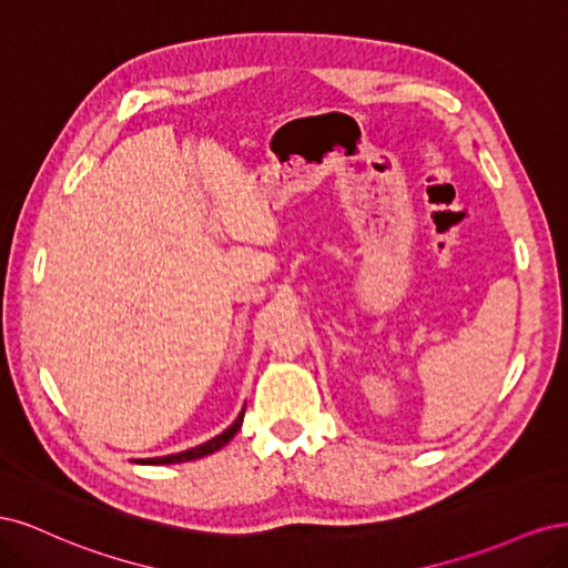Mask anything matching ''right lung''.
Returning <instances> with one entry per match:
<instances>
[{
	"label": "right lung",
	"mask_w": 568,
	"mask_h": 568,
	"mask_svg": "<svg viewBox=\"0 0 568 568\" xmlns=\"http://www.w3.org/2000/svg\"><path fill=\"white\" fill-rule=\"evenodd\" d=\"M242 422H244V412H242V415H239V417L234 419V424H232L230 428H225V432H222L220 436H215L213 440L203 443V445H196V448H192V450H184V453H178V455H168V457H153V459H142V464H175V462H189V459H199V457L211 455V453L220 450L222 445H227V443L234 438V434L239 432V426H242Z\"/></svg>",
	"instance_id": "obj_1"
}]
</instances>
